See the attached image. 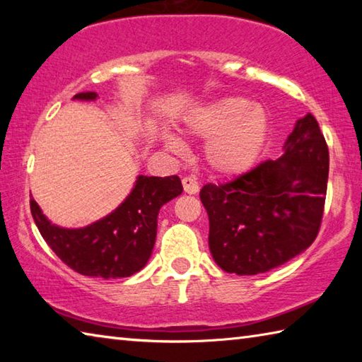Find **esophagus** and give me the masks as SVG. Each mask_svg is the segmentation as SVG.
<instances>
[{
    "label": "esophagus",
    "instance_id": "1",
    "mask_svg": "<svg viewBox=\"0 0 362 362\" xmlns=\"http://www.w3.org/2000/svg\"><path fill=\"white\" fill-rule=\"evenodd\" d=\"M182 183H183V188H185V192L189 194H194L199 192V182L194 175H185L182 179Z\"/></svg>",
    "mask_w": 362,
    "mask_h": 362
}]
</instances>
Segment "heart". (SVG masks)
Here are the masks:
<instances>
[{
	"instance_id": "b5f03b06",
	"label": "heart",
	"mask_w": 362,
	"mask_h": 362,
	"mask_svg": "<svg viewBox=\"0 0 362 362\" xmlns=\"http://www.w3.org/2000/svg\"><path fill=\"white\" fill-rule=\"evenodd\" d=\"M249 107L243 99L218 100L189 121L188 129L196 137L207 140L204 156L212 170L236 175L255 163L267 137V119L260 108ZM169 146L180 150L170 139Z\"/></svg>"
}]
</instances>
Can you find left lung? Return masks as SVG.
Wrapping results in <instances>:
<instances>
[{
  "label": "left lung",
  "mask_w": 362,
  "mask_h": 362,
  "mask_svg": "<svg viewBox=\"0 0 362 362\" xmlns=\"http://www.w3.org/2000/svg\"><path fill=\"white\" fill-rule=\"evenodd\" d=\"M329 175V150L316 118L297 121L278 161L267 159L225 183H206L209 247L226 273L259 274L316 240Z\"/></svg>",
  "instance_id": "obj_1"
}]
</instances>
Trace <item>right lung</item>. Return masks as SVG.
Returning <instances> with one entry per match:
<instances>
[{"label": "right lung", "mask_w": 362, "mask_h": 362, "mask_svg": "<svg viewBox=\"0 0 362 362\" xmlns=\"http://www.w3.org/2000/svg\"><path fill=\"white\" fill-rule=\"evenodd\" d=\"M97 93H79L75 99L94 100ZM183 192L177 175H140L118 209L86 228L66 230L51 225L35 199L30 211L47 246L66 267L84 276L127 278L148 262L156 240L159 209Z\"/></svg>", "instance_id": "obj_1"}]
</instances>
